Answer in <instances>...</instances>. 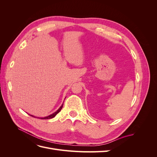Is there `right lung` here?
<instances>
[{
	"instance_id": "1",
	"label": "right lung",
	"mask_w": 157,
	"mask_h": 157,
	"mask_svg": "<svg viewBox=\"0 0 157 157\" xmlns=\"http://www.w3.org/2000/svg\"><path fill=\"white\" fill-rule=\"evenodd\" d=\"M63 103L62 104V105H61V106L58 109V110H57L56 112H54V113H52V114H51V115H48V116H47V117H37L38 118H40V119H50V118H54L57 114H58L61 110V109H62V107H63ZM31 117H35V116H33V115H30Z\"/></svg>"
}]
</instances>
